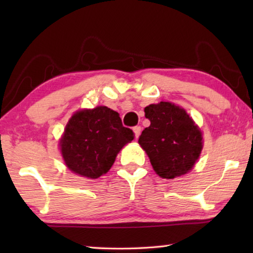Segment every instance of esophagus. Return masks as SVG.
Returning a JSON list of instances; mask_svg holds the SVG:
<instances>
[{
  "mask_svg": "<svg viewBox=\"0 0 253 253\" xmlns=\"http://www.w3.org/2000/svg\"><path fill=\"white\" fill-rule=\"evenodd\" d=\"M134 132H135L136 138H138L139 135H140V132H142V127H140V126H135L134 127Z\"/></svg>",
  "mask_w": 253,
  "mask_h": 253,
  "instance_id": "obj_1",
  "label": "esophagus"
}]
</instances>
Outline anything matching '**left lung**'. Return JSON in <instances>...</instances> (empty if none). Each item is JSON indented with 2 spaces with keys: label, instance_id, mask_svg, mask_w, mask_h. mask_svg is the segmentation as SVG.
Returning <instances> with one entry per match:
<instances>
[{
  "label": "left lung",
  "instance_id": "1",
  "mask_svg": "<svg viewBox=\"0 0 253 253\" xmlns=\"http://www.w3.org/2000/svg\"><path fill=\"white\" fill-rule=\"evenodd\" d=\"M151 121L138 143L149 157L156 174L172 179L193 169L203 147L202 132L179 106L168 101L145 107Z\"/></svg>",
  "mask_w": 253,
  "mask_h": 253
}]
</instances>
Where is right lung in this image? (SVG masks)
Instances as JSON below:
<instances>
[{
    "label": "right lung",
    "mask_w": 253,
    "mask_h": 253,
    "mask_svg": "<svg viewBox=\"0 0 253 253\" xmlns=\"http://www.w3.org/2000/svg\"><path fill=\"white\" fill-rule=\"evenodd\" d=\"M134 139L119 114L106 106L77 111L60 139L67 168L88 178H98L113 166L117 154Z\"/></svg>",
    "instance_id": "1"
}]
</instances>
